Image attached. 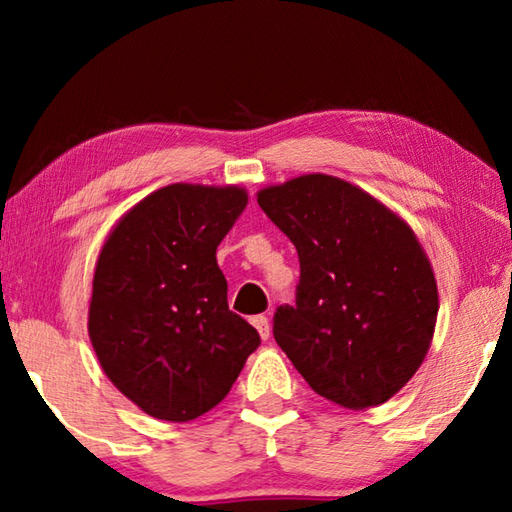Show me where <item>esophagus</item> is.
<instances>
[{
  "label": "esophagus",
  "instance_id": "34e87169",
  "mask_svg": "<svg viewBox=\"0 0 512 512\" xmlns=\"http://www.w3.org/2000/svg\"><path fill=\"white\" fill-rule=\"evenodd\" d=\"M253 325H255V329H257L259 336H262L264 341L268 339V336H271V323H268L266 316H255L253 318Z\"/></svg>",
  "mask_w": 512,
  "mask_h": 512
}]
</instances>
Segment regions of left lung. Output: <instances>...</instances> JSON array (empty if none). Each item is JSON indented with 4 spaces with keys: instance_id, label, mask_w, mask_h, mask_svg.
<instances>
[{
    "instance_id": "8db88e82",
    "label": "left lung",
    "mask_w": 512,
    "mask_h": 512,
    "mask_svg": "<svg viewBox=\"0 0 512 512\" xmlns=\"http://www.w3.org/2000/svg\"><path fill=\"white\" fill-rule=\"evenodd\" d=\"M257 203L300 259L296 305L273 336L325 400L384 404L422 366L438 316L433 268L409 223L325 173L266 187Z\"/></svg>"
}]
</instances>
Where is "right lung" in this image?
I'll use <instances>...</instances> for the list:
<instances>
[{"instance_id":"add662e5","label":"right lung","mask_w":512,"mask_h":512,"mask_svg":"<svg viewBox=\"0 0 512 512\" xmlns=\"http://www.w3.org/2000/svg\"><path fill=\"white\" fill-rule=\"evenodd\" d=\"M246 203V189L232 185L162 187L101 248L92 348L112 384L153 418L187 422L214 409L257 350V329L230 311L216 264Z\"/></svg>"}]
</instances>
